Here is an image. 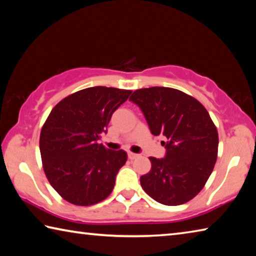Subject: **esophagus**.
Segmentation results:
<instances>
[{"mask_svg":"<svg viewBox=\"0 0 256 256\" xmlns=\"http://www.w3.org/2000/svg\"><path fill=\"white\" fill-rule=\"evenodd\" d=\"M128 157L130 159H136V158L138 157V154H133V152H128Z\"/></svg>","mask_w":256,"mask_h":256,"instance_id":"esophagus-1","label":"esophagus"}]
</instances>
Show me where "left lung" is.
Masks as SVG:
<instances>
[{
  "label": "left lung",
  "mask_w": 256,
  "mask_h": 256,
  "mask_svg": "<svg viewBox=\"0 0 256 256\" xmlns=\"http://www.w3.org/2000/svg\"><path fill=\"white\" fill-rule=\"evenodd\" d=\"M130 100L140 107L150 132L166 138L164 158H149L151 170L140 177L142 188L164 206L192 200L218 154V132L209 112L196 98L166 86L136 90Z\"/></svg>",
  "instance_id": "obj_1"
}]
</instances>
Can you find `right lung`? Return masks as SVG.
<instances>
[{
	"label": "right lung",
	"instance_id": "obj_1",
	"mask_svg": "<svg viewBox=\"0 0 256 256\" xmlns=\"http://www.w3.org/2000/svg\"><path fill=\"white\" fill-rule=\"evenodd\" d=\"M131 92L92 86L70 94L52 110L42 128L40 149L47 180L64 200L86 206L112 193L128 154L106 149L98 140L107 133L112 112Z\"/></svg>",
	"mask_w": 256,
	"mask_h": 256
}]
</instances>
